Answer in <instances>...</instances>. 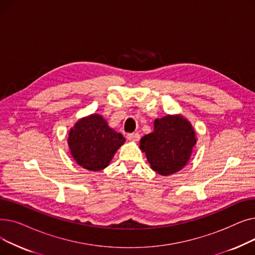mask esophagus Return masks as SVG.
I'll return each instance as SVG.
<instances>
[{
  "label": "esophagus",
  "instance_id": "esophagus-1",
  "mask_svg": "<svg viewBox=\"0 0 255 255\" xmlns=\"http://www.w3.org/2000/svg\"><path fill=\"white\" fill-rule=\"evenodd\" d=\"M140 135L138 132H132V133H128L127 134V138L131 141H137L139 139Z\"/></svg>",
  "mask_w": 255,
  "mask_h": 255
}]
</instances>
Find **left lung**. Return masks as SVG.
Returning <instances> with one entry per match:
<instances>
[{
    "label": "left lung",
    "instance_id": "1",
    "mask_svg": "<svg viewBox=\"0 0 255 255\" xmlns=\"http://www.w3.org/2000/svg\"><path fill=\"white\" fill-rule=\"evenodd\" d=\"M196 143L191 124L180 116L155 120L154 131L139 140L153 170L168 176L181 170L190 158Z\"/></svg>",
    "mask_w": 255,
    "mask_h": 255
}]
</instances>
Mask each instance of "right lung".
<instances>
[{
  "instance_id": "1",
  "label": "right lung",
  "mask_w": 255,
  "mask_h": 255,
  "mask_svg": "<svg viewBox=\"0 0 255 255\" xmlns=\"http://www.w3.org/2000/svg\"><path fill=\"white\" fill-rule=\"evenodd\" d=\"M124 136L110 128L99 115L79 120L69 132L68 144L75 161L84 168L98 171L111 162Z\"/></svg>"
}]
</instances>
